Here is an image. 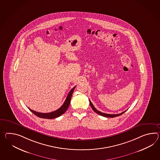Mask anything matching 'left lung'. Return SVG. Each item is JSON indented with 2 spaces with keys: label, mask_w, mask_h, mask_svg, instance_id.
<instances>
[{
  "label": "left lung",
  "mask_w": 160,
  "mask_h": 160,
  "mask_svg": "<svg viewBox=\"0 0 160 160\" xmlns=\"http://www.w3.org/2000/svg\"><path fill=\"white\" fill-rule=\"evenodd\" d=\"M89 101H90V104L91 106V108H92L93 109V110H94V112H95V113H97L98 114H99V115H101L102 116H103V117H112V118H113V117H117V116H120L121 114H122L123 113L125 112L127 110H125L124 112H122L121 113H120V114H106V113H102L101 112H99V111H98L97 109H96L95 107H94V105H92V103H91V102L90 100H89Z\"/></svg>",
  "instance_id": "1"
}]
</instances>
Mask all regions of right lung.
<instances>
[{
  "label": "right lung",
  "mask_w": 160,
  "mask_h": 160,
  "mask_svg": "<svg viewBox=\"0 0 160 160\" xmlns=\"http://www.w3.org/2000/svg\"><path fill=\"white\" fill-rule=\"evenodd\" d=\"M76 87H74L72 90H70V92H69V94L68 95L67 97H66V100L65 102L63 103L62 106L59 108L58 110L54 111L51 113H40V112H37L36 111H34L32 109H29L31 110L32 113H33L34 114H35L36 116H37L38 117H40V118H47V119H52V118H55L57 117H58L63 114V113H65L66 111V110L68 108L69 106L70 105V99H71V97L72 96L73 92L74 91V88Z\"/></svg>",
  "instance_id": "add662e5"
}]
</instances>
